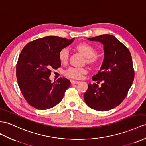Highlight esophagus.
<instances>
[{
	"mask_svg": "<svg viewBox=\"0 0 146 146\" xmlns=\"http://www.w3.org/2000/svg\"><path fill=\"white\" fill-rule=\"evenodd\" d=\"M71 84H72V85H74V84H79L80 82V81H77V80H72L70 81Z\"/></svg>",
	"mask_w": 146,
	"mask_h": 146,
	"instance_id": "obj_1",
	"label": "esophagus"
}]
</instances>
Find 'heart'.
I'll use <instances>...</instances> for the list:
<instances>
[{
    "instance_id": "b5f03b06",
    "label": "heart",
    "mask_w": 146,
    "mask_h": 146,
    "mask_svg": "<svg viewBox=\"0 0 146 146\" xmlns=\"http://www.w3.org/2000/svg\"><path fill=\"white\" fill-rule=\"evenodd\" d=\"M77 49L80 52H81L86 57L87 62L88 63H94L95 61V56L97 54V51L96 49L92 47L91 45L88 43H80L76 46ZM69 56V51L68 48H64L62 49L59 52V58L60 61L62 63L66 62L68 60ZM87 70L84 68H77V67H70L67 69L65 74L67 76L73 79H79L82 77L84 74L87 73Z\"/></svg>"
}]
</instances>
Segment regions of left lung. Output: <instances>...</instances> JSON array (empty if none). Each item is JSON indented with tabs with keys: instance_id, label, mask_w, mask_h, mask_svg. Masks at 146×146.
<instances>
[{
	"instance_id": "left-lung-1",
	"label": "left lung",
	"mask_w": 146,
	"mask_h": 146,
	"mask_svg": "<svg viewBox=\"0 0 146 146\" xmlns=\"http://www.w3.org/2000/svg\"><path fill=\"white\" fill-rule=\"evenodd\" d=\"M104 46V59L100 70L92 80L103 81L100 87L97 84L88 85L84 95L90 108L105 111L119 105L126 97L133 84L134 71L131 53L115 36L105 34L88 38Z\"/></svg>"
}]
</instances>
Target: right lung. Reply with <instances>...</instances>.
Returning <instances> with one entry per match:
<instances>
[{"label":"right lung","mask_w":146,"mask_h":146,"mask_svg":"<svg viewBox=\"0 0 146 146\" xmlns=\"http://www.w3.org/2000/svg\"><path fill=\"white\" fill-rule=\"evenodd\" d=\"M74 39L48 36L29 42L22 49L17 64V79L25 99L34 108L48 110L62 100L70 82L61 77L51 82L49 76L52 69L61 67L60 51Z\"/></svg>","instance_id":"obj_1"}]
</instances>
